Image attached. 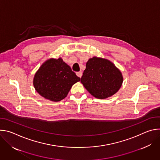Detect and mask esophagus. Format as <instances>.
<instances>
[{
	"mask_svg": "<svg viewBox=\"0 0 160 160\" xmlns=\"http://www.w3.org/2000/svg\"><path fill=\"white\" fill-rule=\"evenodd\" d=\"M76 74H77V75L78 77H80V78H81V77H82V72H77V73H76Z\"/></svg>",
	"mask_w": 160,
	"mask_h": 160,
	"instance_id": "esophagus-1",
	"label": "esophagus"
}]
</instances>
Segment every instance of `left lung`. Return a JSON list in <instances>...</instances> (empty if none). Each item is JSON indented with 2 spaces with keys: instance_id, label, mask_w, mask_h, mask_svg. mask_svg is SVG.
I'll use <instances>...</instances> for the list:
<instances>
[{
  "instance_id": "8db88e82",
  "label": "left lung",
  "mask_w": 160,
  "mask_h": 160,
  "mask_svg": "<svg viewBox=\"0 0 160 160\" xmlns=\"http://www.w3.org/2000/svg\"><path fill=\"white\" fill-rule=\"evenodd\" d=\"M80 81L91 95L102 99L118 92L123 82V77L111 62L94 57L87 62Z\"/></svg>"
}]
</instances>
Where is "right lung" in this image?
Segmentation results:
<instances>
[{"label":"right lung","instance_id":"1","mask_svg":"<svg viewBox=\"0 0 160 160\" xmlns=\"http://www.w3.org/2000/svg\"><path fill=\"white\" fill-rule=\"evenodd\" d=\"M80 80L61 58L51 59L45 61L35 75L33 85L41 96L52 101H59Z\"/></svg>","mask_w":160,"mask_h":160}]
</instances>
